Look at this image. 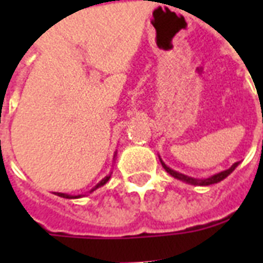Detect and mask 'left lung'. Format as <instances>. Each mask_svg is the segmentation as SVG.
I'll use <instances>...</instances> for the list:
<instances>
[{
	"instance_id": "obj_1",
	"label": "left lung",
	"mask_w": 263,
	"mask_h": 263,
	"mask_svg": "<svg viewBox=\"0 0 263 263\" xmlns=\"http://www.w3.org/2000/svg\"><path fill=\"white\" fill-rule=\"evenodd\" d=\"M160 161H161V164H162V166H164V169L169 173V175L173 176L175 179L181 180V181H185V183H188V184H194V185H210V184L218 183V181H221V180H224L227 176L231 175V173H232L233 171L236 169L237 165L240 164V162H235V164H233L229 169H227V171H222V172L217 173V175L210 176L209 179H200L199 180V179H194V177H190V176L183 175V173L176 172V171H173V169L169 168L168 165H165V162L161 160V158H160Z\"/></svg>"
}]
</instances>
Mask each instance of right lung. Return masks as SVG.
Instances as JSON below:
<instances>
[{
  "label": "right lung",
  "instance_id": "right-lung-1",
  "mask_svg": "<svg viewBox=\"0 0 263 263\" xmlns=\"http://www.w3.org/2000/svg\"><path fill=\"white\" fill-rule=\"evenodd\" d=\"M110 176H111V173H110V175H109V176H106L105 179L101 180V181H99V183L97 184V185H95V187L92 188V190H90V194H91V192H92V191H95L97 188H99V187H102V185H105V184H106L107 181H109V179H110ZM55 195L61 196V198H67V199H75V198H80V196H82V195H68V194H63V192H55Z\"/></svg>",
  "mask_w": 263,
  "mask_h": 263
}]
</instances>
